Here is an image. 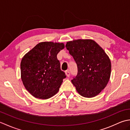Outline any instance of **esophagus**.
<instances>
[{
	"label": "esophagus",
	"mask_w": 130,
	"mask_h": 130,
	"mask_svg": "<svg viewBox=\"0 0 130 130\" xmlns=\"http://www.w3.org/2000/svg\"><path fill=\"white\" fill-rule=\"evenodd\" d=\"M65 74H66V75H67V76H68V77H69L70 75V72H69V70H67V71H65Z\"/></svg>",
	"instance_id": "esophagus-1"
}]
</instances>
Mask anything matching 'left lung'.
<instances>
[{
    "label": "left lung",
    "instance_id": "8db88e82",
    "mask_svg": "<svg viewBox=\"0 0 130 130\" xmlns=\"http://www.w3.org/2000/svg\"><path fill=\"white\" fill-rule=\"evenodd\" d=\"M66 47L78 67L73 84L80 95L94 97L107 86L111 76V62L104 50L90 39L69 41Z\"/></svg>",
    "mask_w": 130,
    "mask_h": 130
}]
</instances>
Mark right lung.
I'll return each mask as SVG.
<instances>
[{"mask_svg":"<svg viewBox=\"0 0 130 130\" xmlns=\"http://www.w3.org/2000/svg\"><path fill=\"white\" fill-rule=\"evenodd\" d=\"M64 43L42 42L24 55L21 62V79L27 90L36 98L47 99L59 92L64 72L57 55Z\"/></svg>","mask_w":130,"mask_h":130,"instance_id":"obj_1","label":"right lung"}]
</instances>
